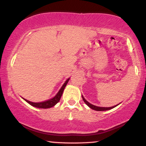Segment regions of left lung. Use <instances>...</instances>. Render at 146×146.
<instances>
[{
  "label": "left lung",
  "instance_id": "8db88e82",
  "mask_svg": "<svg viewBox=\"0 0 146 146\" xmlns=\"http://www.w3.org/2000/svg\"><path fill=\"white\" fill-rule=\"evenodd\" d=\"M82 99L84 100V102H85V104L88 106V107H90V108H92L93 110H97V111H104V110H110L112 109V108H115V107H116L117 105L116 106H112V107H99V106H94L93 104H90L89 102H88L86 101V100H85L84 98L82 96Z\"/></svg>",
  "mask_w": 146,
  "mask_h": 146
}]
</instances>
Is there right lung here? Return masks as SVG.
Segmentation results:
<instances>
[{
  "instance_id": "add662e5",
  "label": "right lung",
  "mask_w": 146,
  "mask_h": 146,
  "mask_svg": "<svg viewBox=\"0 0 146 146\" xmlns=\"http://www.w3.org/2000/svg\"><path fill=\"white\" fill-rule=\"evenodd\" d=\"M70 78L67 79V80H66V82H65L64 84L62 85V86L61 87V88H60L59 91H58V93H57L56 96L54 97V98H53L52 99H50V100H47V101H45V102H38V103H35V102H31L30 101H28V100H24L27 102L28 104H29L30 105L33 106L34 107H36V108H51V107L54 106L58 102H59L60 98H61L62 95V93H63V91H64V88L66 87V84H67L68 80H69Z\"/></svg>"
}]
</instances>
